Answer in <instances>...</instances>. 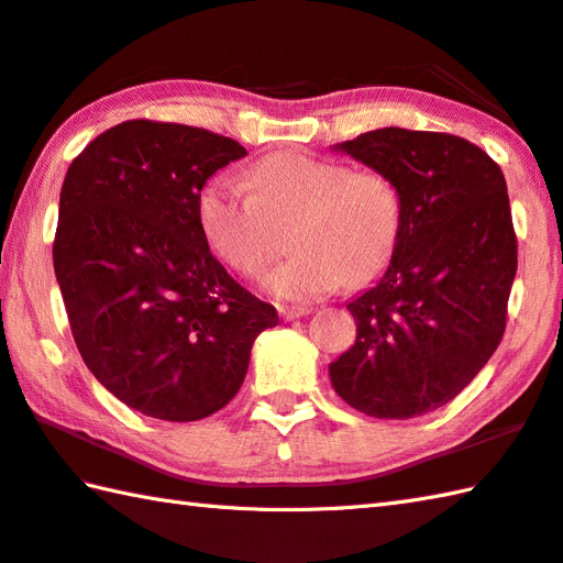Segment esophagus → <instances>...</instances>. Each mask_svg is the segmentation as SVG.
I'll list each match as a JSON object with an SVG mask.
<instances>
[{
    "label": "esophagus",
    "instance_id": "1",
    "mask_svg": "<svg viewBox=\"0 0 563 563\" xmlns=\"http://www.w3.org/2000/svg\"><path fill=\"white\" fill-rule=\"evenodd\" d=\"M310 307H280V317L285 322H292V319H300L305 314H310Z\"/></svg>",
    "mask_w": 563,
    "mask_h": 563
}]
</instances>
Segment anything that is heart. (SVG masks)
Returning <instances> with one entry per match:
<instances>
[{
  "mask_svg": "<svg viewBox=\"0 0 563 563\" xmlns=\"http://www.w3.org/2000/svg\"><path fill=\"white\" fill-rule=\"evenodd\" d=\"M253 192L229 178L200 195L209 246L231 268L258 275L292 224V256L263 285L283 302H310L341 285H366L388 268L402 231V195L388 173L351 170L305 153H273L249 173Z\"/></svg>",
  "mask_w": 563,
  "mask_h": 563,
  "instance_id": "heart-1",
  "label": "heart"
}]
</instances>
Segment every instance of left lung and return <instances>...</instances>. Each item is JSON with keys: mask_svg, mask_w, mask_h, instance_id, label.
<instances>
[{"mask_svg": "<svg viewBox=\"0 0 563 563\" xmlns=\"http://www.w3.org/2000/svg\"><path fill=\"white\" fill-rule=\"evenodd\" d=\"M334 151L398 183L402 231L383 278L346 305L356 344L329 378L354 410L410 420L454 400L500 344L517 273L508 185L454 134L385 126Z\"/></svg>", "mask_w": 563, "mask_h": 563, "instance_id": "obj_1", "label": "left lung"}]
</instances>
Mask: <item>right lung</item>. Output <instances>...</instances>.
Listing matches in <instances>:
<instances>
[{"label": "right lung", "instance_id": "obj_1", "mask_svg": "<svg viewBox=\"0 0 563 563\" xmlns=\"http://www.w3.org/2000/svg\"><path fill=\"white\" fill-rule=\"evenodd\" d=\"M239 141L134 119L65 173L53 268L85 366L131 410L195 422L234 398L278 312L209 251L200 192Z\"/></svg>", "mask_w": 563, "mask_h": 563}]
</instances>
